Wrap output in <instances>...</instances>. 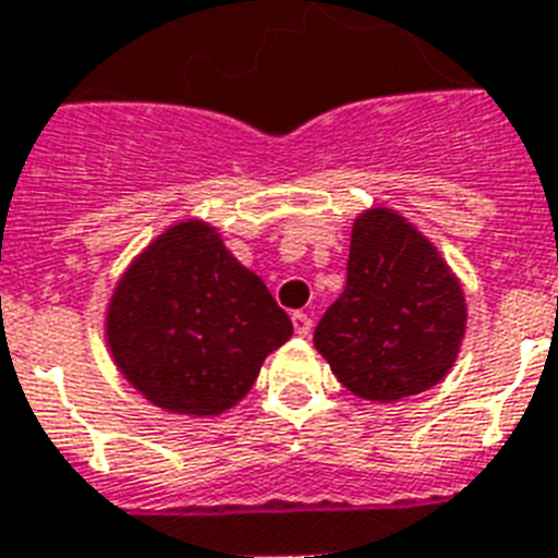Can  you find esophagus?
I'll return each instance as SVG.
<instances>
[{
    "label": "esophagus",
    "instance_id": "obj_1",
    "mask_svg": "<svg viewBox=\"0 0 558 558\" xmlns=\"http://www.w3.org/2000/svg\"><path fill=\"white\" fill-rule=\"evenodd\" d=\"M292 326H294V335H301V338H310L312 332V318L306 312H294L292 315Z\"/></svg>",
    "mask_w": 558,
    "mask_h": 558
}]
</instances>
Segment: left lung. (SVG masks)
<instances>
[{"label":"left lung","mask_w":558,"mask_h":558,"mask_svg":"<svg viewBox=\"0 0 558 558\" xmlns=\"http://www.w3.org/2000/svg\"><path fill=\"white\" fill-rule=\"evenodd\" d=\"M468 306L438 248L392 208L352 226L347 287L315 326V350L366 401L436 387L459 355Z\"/></svg>","instance_id":"left-lung-1"}]
</instances>
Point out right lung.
Masks as SVG:
<instances>
[{
  "label": "right lung",
  "instance_id": "add662e5",
  "mask_svg": "<svg viewBox=\"0 0 558 558\" xmlns=\"http://www.w3.org/2000/svg\"><path fill=\"white\" fill-rule=\"evenodd\" d=\"M106 338L131 387L183 415H220L255 384L292 320L203 220H185L129 266Z\"/></svg>",
  "mask_w": 558,
  "mask_h": 558
}]
</instances>
